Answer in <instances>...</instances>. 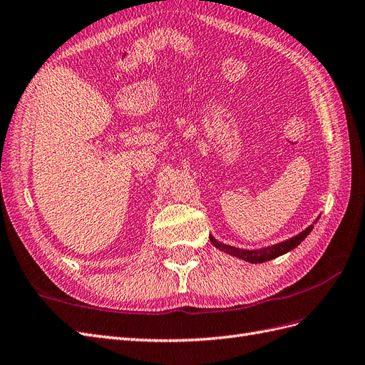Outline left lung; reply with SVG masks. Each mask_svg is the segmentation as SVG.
<instances>
[{"label":"left lung","instance_id":"1","mask_svg":"<svg viewBox=\"0 0 365 365\" xmlns=\"http://www.w3.org/2000/svg\"><path fill=\"white\" fill-rule=\"evenodd\" d=\"M312 228H314V225L307 227L304 231H302L300 235L291 237L289 240H284V242H280V244H277V245L267 247V248H262V250H240V248H235V247H230V245H225V244H220V242H217L213 236H210V240H212V244L217 250L225 251V252L231 254V256L239 257V259H244V260L251 262V263H263V262H268V260H272L275 257H279V256H282V254L294 250L297 245H300L302 242L307 237V235L311 233Z\"/></svg>","mask_w":365,"mask_h":365}]
</instances>
